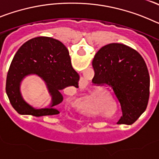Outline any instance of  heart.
I'll list each match as a JSON object with an SVG mask.
<instances>
[{"instance_id": "heart-1", "label": "heart", "mask_w": 159, "mask_h": 159, "mask_svg": "<svg viewBox=\"0 0 159 159\" xmlns=\"http://www.w3.org/2000/svg\"><path fill=\"white\" fill-rule=\"evenodd\" d=\"M107 97H109V95H107Z\"/></svg>"}]
</instances>
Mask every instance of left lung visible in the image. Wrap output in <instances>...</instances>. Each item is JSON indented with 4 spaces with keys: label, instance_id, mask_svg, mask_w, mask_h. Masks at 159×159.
Instances as JSON below:
<instances>
[{
    "label": "left lung",
    "instance_id": "1",
    "mask_svg": "<svg viewBox=\"0 0 159 159\" xmlns=\"http://www.w3.org/2000/svg\"><path fill=\"white\" fill-rule=\"evenodd\" d=\"M92 66L94 83L110 87L121 105L119 121L134 123L145 111L150 95V75L141 55L123 43H109L97 52Z\"/></svg>",
    "mask_w": 159,
    "mask_h": 159
}]
</instances>
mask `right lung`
<instances>
[{"instance_id": "obj_1", "label": "right lung", "mask_w": 159, "mask_h": 159, "mask_svg": "<svg viewBox=\"0 0 159 159\" xmlns=\"http://www.w3.org/2000/svg\"><path fill=\"white\" fill-rule=\"evenodd\" d=\"M36 75L42 79L51 96L48 107L36 108L23 99L20 84L26 76ZM80 75L71 64L69 52L60 40L47 36L25 42L14 56L6 79V93L12 107L20 115L40 116L60 114L57 108L64 99L60 91L67 87L79 88Z\"/></svg>"}]
</instances>
